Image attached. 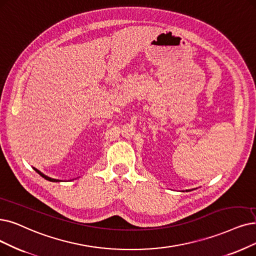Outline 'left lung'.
<instances>
[{"instance_id": "8db88e82", "label": "left lung", "mask_w": 256, "mask_h": 256, "mask_svg": "<svg viewBox=\"0 0 256 256\" xmlns=\"http://www.w3.org/2000/svg\"><path fill=\"white\" fill-rule=\"evenodd\" d=\"M193 190V189H192ZM186 191H191V190H186Z\"/></svg>"}]
</instances>
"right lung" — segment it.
I'll return each instance as SVG.
<instances>
[{"label":"right lung","mask_w":256,"mask_h":256,"mask_svg":"<svg viewBox=\"0 0 256 256\" xmlns=\"http://www.w3.org/2000/svg\"><path fill=\"white\" fill-rule=\"evenodd\" d=\"M38 173V174L40 176H42V178H44L45 180H49V182H63V180H56V178H49V176H45L44 174V173H42V172H40V170H38L36 168H34Z\"/></svg>","instance_id":"add662e5"}]
</instances>
